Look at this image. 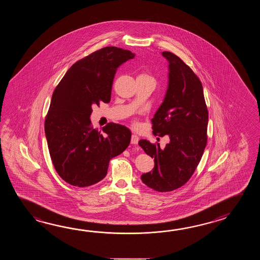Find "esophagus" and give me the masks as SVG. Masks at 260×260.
Instances as JSON below:
<instances>
[{
	"label": "esophagus",
	"mask_w": 260,
	"mask_h": 260,
	"mask_svg": "<svg viewBox=\"0 0 260 260\" xmlns=\"http://www.w3.org/2000/svg\"><path fill=\"white\" fill-rule=\"evenodd\" d=\"M138 140H139V138H138L137 135H132V137H131V144L132 145H138Z\"/></svg>",
	"instance_id": "esophagus-1"
}]
</instances>
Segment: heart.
Segmentation results:
<instances>
[{
    "label": "heart",
    "mask_w": 260,
    "mask_h": 260,
    "mask_svg": "<svg viewBox=\"0 0 260 260\" xmlns=\"http://www.w3.org/2000/svg\"><path fill=\"white\" fill-rule=\"evenodd\" d=\"M138 78H141V79H149V80H152V81H154V79L152 78V76H150L149 73H147L146 72H142L139 75H138Z\"/></svg>",
    "instance_id": "obj_1"
}]
</instances>
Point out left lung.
Instances as JSON below:
<instances>
[{
    "label": "left lung",
    "mask_w": 260,
    "mask_h": 260,
    "mask_svg": "<svg viewBox=\"0 0 260 260\" xmlns=\"http://www.w3.org/2000/svg\"><path fill=\"white\" fill-rule=\"evenodd\" d=\"M162 55L169 61V84L151 123L154 136L167 135L170 142L165 149L146 139L138 145L154 158L153 170L141 176L144 184L168 192L188 182L199 165L207 143L208 110L199 77L175 54Z\"/></svg>",
    "instance_id": "left-lung-1"
}]
</instances>
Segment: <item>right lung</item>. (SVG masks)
<instances>
[{
	"label": "right lung",
	"mask_w": 260,
	"mask_h": 260,
	"mask_svg": "<svg viewBox=\"0 0 260 260\" xmlns=\"http://www.w3.org/2000/svg\"><path fill=\"white\" fill-rule=\"evenodd\" d=\"M134 56L115 46L98 50L74 63L55 87L44 131L55 171L70 185L83 188L100 182L110 160L130 144L127 127L109 122L99 131L89 117L94 106L111 101L118 67Z\"/></svg>",
	"instance_id": "obj_1"
}]
</instances>
